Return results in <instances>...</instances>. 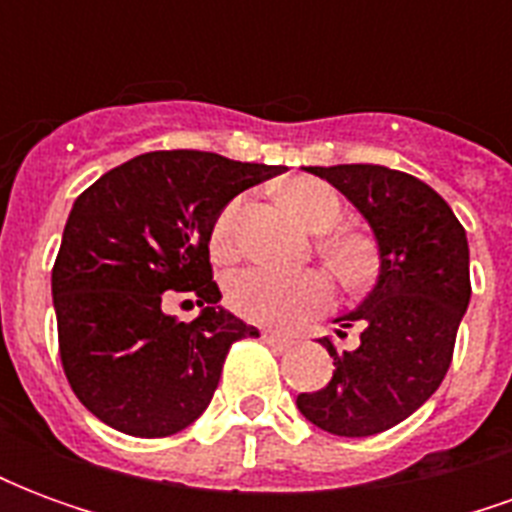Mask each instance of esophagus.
<instances>
[{"label": "esophagus", "mask_w": 512, "mask_h": 512, "mask_svg": "<svg viewBox=\"0 0 512 512\" xmlns=\"http://www.w3.org/2000/svg\"><path fill=\"white\" fill-rule=\"evenodd\" d=\"M260 340H263L266 345H271V348H277V351H288L290 345H293L290 337H282V334L277 332H263L260 334Z\"/></svg>", "instance_id": "obj_1"}]
</instances>
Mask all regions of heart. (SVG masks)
Wrapping results in <instances>:
<instances>
[{"mask_svg":"<svg viewBox=\"0 0 512 512\" xmlns=\"http://www.w3.org/2000/svg\"><path fill=\"white\" fill-rule=\"evenodd\" d=\"M282 202L312 233L332 230L343 216L340 194L321 180H290L282 189ZM238 213L241 202L235 200L213 222L211 249L219 260H230L238 252ZM318 252L345 285H359L370 271V249L359 235H323ZM227 301L246 321L296 329L329 307L332 285L318 271L282 274L271 268H244L227 282Z\"/></svg>","mask_w":512,"mask_h":512,"instance_id":"b5f03b06","label":"heart"}]
</instances>
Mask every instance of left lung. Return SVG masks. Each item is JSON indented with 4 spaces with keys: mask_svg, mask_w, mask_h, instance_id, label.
<instances>
[{
    "mask_svg": "<svg viewBox=\"0 0 512 512\" xmlns=\"http://www.w3.org/2000/svg\"><path fill=\"white\" fill-rule=\"evenodd\" d=\"M365 216L378 244V277L337 323L359 326L354 351H337L332 381L296 406L334 436H376L411 417L447 376L469 299L466 230L428 183L378 164L307 167ZM343 334V332H337Z\"/></svg>",
    "mask_w": 512,
    "mask_h": 512,
    "instance_id": "left-lung-1",
    "label": "left lung"
}]
</instances>
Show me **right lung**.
<instances>
[{"label": "right lung", "mask_w": 512, "mask_h": 512, "mask_svg": "<svg viewBox=\"0 0 512 512\" xmlns=\"http://www.w3.org/2000/svg\"><path fill=\"white\" fill-rule=\"evenodd\" d=\"M285 167L202 150H156L109 169L65 222L51 296L68 384L109 428L161 439L211 403L235 340L260 337L233 312L211 271V230L224 205ZM186 289L191 324L163 312Z\"/></svg>", "instance_id": "obj_1"}]
</instances>
